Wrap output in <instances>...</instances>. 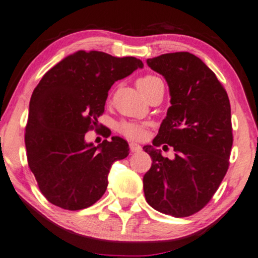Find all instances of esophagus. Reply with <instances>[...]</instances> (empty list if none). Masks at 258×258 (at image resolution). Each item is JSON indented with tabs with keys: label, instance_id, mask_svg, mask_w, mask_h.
I'll return each instance as SVG.
<instances>
[{
	"label": "esophagus",
	"instance_id": "obj_1",
	"mask_svg": "<svg viewBox=\"0 0 258 258\" xmlns=\"http://www.w3.org/2000/svg\"><path fill=\"white\" fill-rule=\"evenodd\" d=\"M129 147H130V151L132 152H139L141 151V146L137 143H130L129 144Z\"/></svg>",
	"mask_w": 258,
	"mask_h": 258
}]
</instances>
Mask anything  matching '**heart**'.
<instances>
[{
	"label": "heart",
	"mask_w": 258,
	"mask_h": 258,
	"mask_svg": "<svg viewBox=\"0 0 258 258\" xmlns=\"http://www.w3.org/2000/svg\"><path fill=\"white\" fill-rule=\"evenodd\" d=\"M161 80L160 78L153 77V75H146L138 80V88L143 94H145L155 83ZM119 132L125 137L130 139H140L144 135V126L137 123H129V121H123L119 125Z\"/></svg>",
	"instance_id": "b5f03b06"
}]
</instances>
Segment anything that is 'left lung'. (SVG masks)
<instances>
[{
	"label": "left lung",
	"mask_w": 258,
	"mask_h": 258,
	"mask_svg": "<svg viewBox=\"0 0 258 258\" xmlns=\"http://www.w3.org/2000/svg\"><path fill=\"white\" fill-rule=\"evenodd\" d=\"M146 62L166 79L172 106L152 145L144 146L152 158L144 175L145 198L164 215L191 216L210 202L229 167V98L216 74L190 52L164 53ZM161 144L175 149L174 159L161 156Z\"/></svg>",
	"instance_id": "1"
}]
</instances>
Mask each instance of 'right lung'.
<instances>
[{"label":"right lung","mask_w":258,"mask_h":258,"mask_svg":"<svg viewBox=\"0 0 258 258\" xmlns=\"http://www.w3.org/2000/svg\"><path fill=\"white\" fill-rule=\"evenodd\" d=\"M143 67L135 57L77 51L37 84L29 103L25 147L29 168L52 205L78 211L102 198L112 164L129 155V145L112 137L95 146L85 134L97 125L111 86Z\"/></svg>","instance_id":"1"}]
</instances>
